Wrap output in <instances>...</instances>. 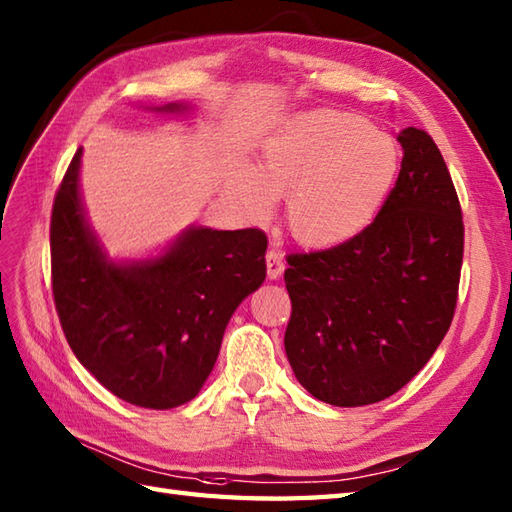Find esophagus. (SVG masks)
Here are the masks:
<instances>
[{"label":"esophagus","instance_id":"34e87169","mask_svg":"<svg viewBox=\"0 0 512 512\" xmlns=\"http://www.w3.org/2000/svg\"><path fill=\"white\" fill-rule=\"evenodd\" d=\"M284 257H281V253H277L275 248H270L266 253V273L270 279H277L281 277V273H284Z\"/></svg>","mask_w":512,"mask_h":512}]
</instances>
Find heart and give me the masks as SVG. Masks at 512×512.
<instances>
[{
    "label": "heart",
    "instance_id": "heart-1",
    "mask_svg": "<svg viewBox=\"0 0 512 512\" xmlns=\"http://www.w3.org/2000/svg\"><path fill=\"white\" fill-rule=\"evenodd\" d=\"M398 169L396 143L365 118L314 110L268 140L257 173H235L231 195L250 217L268 213L273 198H286L292 237L303 246L330 248L376 220Z\"/></svg>",
    "mask_w": 512,
    "mask_h": 512
}]
</instances>
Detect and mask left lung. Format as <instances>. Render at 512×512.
<instances>
[{
	"label": "left lung",
	"mask_w": 512,
	"mask_h": 512,
	"mask_svg": "<svg viewBox=\"0 0 512 512\" xmlns=\"http://www.w3.org/2000/svg\"><path fill=\"white\" fill-rule=\"evenodd\" d=\"M398 143L400 173L376 220L339 246L286 257L288 361L334 407L372 405L405 387L458 303L464 224L451 173L424 129H402Z\"/></svg>",
	"instance_id": "obj_1"
}]
</instances>
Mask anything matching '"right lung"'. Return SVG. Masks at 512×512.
I'll list each match as a JSON object with an SVG mask.
<instances>
[{
  "instance_id": "right-lung-1",
  "label": "right lung",
  "mask_w": 512,
  "mask_h": 512,
  "mask_svg": "<svg viewBox=\"0 0 512 512\" xmlns=\"http://www.w3.org/2000/svg\"><path fill=\"white\" fill-rule=\"evenodd\" d=\"M79 165L81 149L50 220L52 295L65 339L114 396L147 409L184 405L209 378L235 308L264 284L268 239L259 228L191 226L160 257L114 264L85 220Z\"/></svg>"
}]
</instances>
